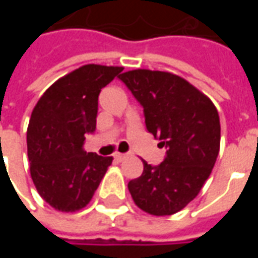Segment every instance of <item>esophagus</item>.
Returning a JSON list of instances; mask_svg holds the SVG:
<instances>
[{
	"label": "esophagus",
	"instance_id": "obj_1",
	"mask_svg": "<svg viewBox=\"0 0 258 258\" xmlns=\"http://www.w3.org/2000/svg\"><path fill=\"white\" fill-rule=\"evenodd\" d=\"M114 157H116V159H117V160H120V162H121V160H124V159H127V155H125V153H114Z\"/></svg>",
	"mask_w": 258,
	"mask_h": 258
}]
</instances>
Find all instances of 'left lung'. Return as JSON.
Returning a JSON list of instances; mask_svg holds the SVG:
<instances>
[{
	"instance_id": "8db88e82",
	"label": "left lung",
	"mask_w": 258,
	"mask_h": 258,
	"mask_svg": "<svg viewBox=\"0 0 258 258\" xmlns=\"http://www.w3.org/2000/svg\"><path fill=\"white\" fill-rule=\"evenodd\" d=\"M118 79L144 107L148 131L167 148L159 166L142 160L144 173L130 181V194L148 214H175L198 196L216 164L218 112L209 96L177 74L137 69Z\"/></svg>"
}]
</instances>
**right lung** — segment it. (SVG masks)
<instances>
[{
	"label": "right lung",
	"mask_w": 258,
	"mask_h": 258,
	"mask_svg": "<svg viewBox=\"0 0 258 258\" xmlns=\"http://www.w3.org/2000/svg\"><path fill=\"white\" fill-rule=\"evenodd\" d=\"M123 68L84 64L55 81L38 99L27 127V156L37 192L55 210L90 203L112 156L87 153L85 134L96 128L98 96Z\"/></svg>",
	"instance_id": "right-lung-1"
}]
</instances>
